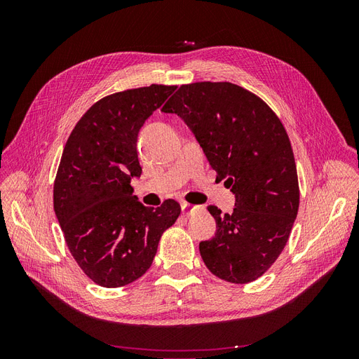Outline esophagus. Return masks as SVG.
Returning <instances> with one entry per match:
<instances>
[{"label": "esophagus", "instance_id": "esophagus-1", "mask_svg": "<svg viewBox=\"0 0 359 359\" xmlns=\"http://www.w3.org/2000/svg\"><path fill=\"white\" fill-rule=\"evenodd\" d=\"M198 208H199V206H194V205L187 203V202H181V210H182L184 215H190V214H193L194 211H196Z\"/></svg>", "mask_w": 359, "mask_h": 359}]
</instances>
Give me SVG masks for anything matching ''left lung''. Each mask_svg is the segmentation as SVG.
<instances>
[{
  "label": "left lung",
  "instance_id": "8db88e82",
  "mask_svg": "<svg viewBox=\"0 0 359 359\" xmlns=\"http://www.w3.org/2000/svg\"><path fill=\"white\" fill-rule=\"evenodd\" d=\"M161 111L189 126L217 180L235 194L231 214L208 206L217 232L199 244L206 268L231 283L259 278L283 252L299 206L283 124L264 100L231 82L182 85Z\"/></svg>",
  "mask_w": 359,
  "mask_h": 359
}]
</instances>
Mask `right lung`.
Returning a JSON list of instances; mask_svg holds the SVG:
<instances>
[{
	"label": "right lung",
	"mask_w": 359,
	"mask_h": 359,
	"mask_svg": "<svg viewBox=\"0 0 359 359\" xmlns=\"http://www.w3.org/2000/svg\"><path fill=\"white\" fill-rule=\"evenodd\" d=\"M177 86L149 85L93 104L64 147L53 186V210L72 256L94 283L121 287L142 277L181 206L140 203L130 186L142 168L137 136Z\"/></svg>",
	"instance_id": "add662e5"
}]
</instances>
